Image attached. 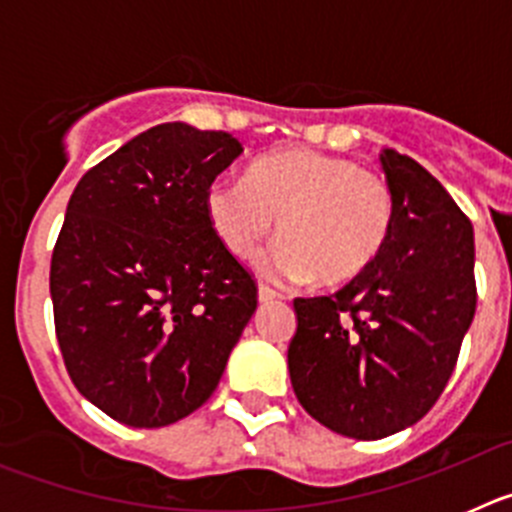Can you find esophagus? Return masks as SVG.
I'll use <instances>...</instances> for the list:
<instances>
[{"label":"esophagus","mask_w":512,"mask_h":512,"mask_svg":"<svg viewBox=\"0 0 512 512\" xmlns=\"http://www.w3.org/2000/svg\"><path fill=\"white\" fill-rule=\"evenodd\" d=\"M282 292H277V289H271L269 284H259V300L261 302H277L282 300Z\"/></svg>","instance_id":"1"}]
</instances>
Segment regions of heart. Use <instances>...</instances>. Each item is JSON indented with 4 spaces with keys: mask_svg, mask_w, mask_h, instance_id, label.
<instances>
[{
    "mask_svg": "<svg viewBox=\"0 0 512 512\" xmlns=\"http://www.w3.org/2000/svg\"><path fill=\"white\" fill-rule=\"evenodd\" d=\"M205 210L233 256L248 259L279 217L277 246L261 259L277 279L338 287L361 277L390 241L395 194L382 174L318 151H279L241 176L210 184Z\"/></svg>",
    "mask_w": 512,
    "mask_h": 512,
    "instance_id": "obj_1",
    "label": "heart"
}]
</instances>
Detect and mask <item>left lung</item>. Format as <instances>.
Here are the masks:
<instances>
[{
	"label": "left lung",
	"mask_w": 512,
	"mask_h": 512,
	"mask_svg": "<svg viewBox=\"0 0 512 512\" xmlns=\"http://www.w3.org/2000/svg\"><path fill=\"white\" fill-rule=\"evenodd\" d=\"M379 158L395 194L390 241L336 295L297 297L287 351L302 408L359 441L436 405L477 307L469 217L418 161L390 148Z\"/></svg>",
	"instance_id": "8db88e82"
}]
</instances>
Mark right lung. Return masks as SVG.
Segmentation results:
<instances>
[{
    "label": "right lung",
    "instance_id": "right-lung-1",
    "mask_svg": "<svg viewBox=\"0 0 512 512\" xmlns=\"http://www.w3.org/2000/svg\"><path fill=\"white\" fill-rule=\"evenodd\" d=\"M241 143L164 122L81 176L51 259L63 364L117 423L161 428L205 405L259 287L210 225L205 197Z\"/></svg>",
    "mask_w": 512,
    "mask_h": 512
}]
</instances>
